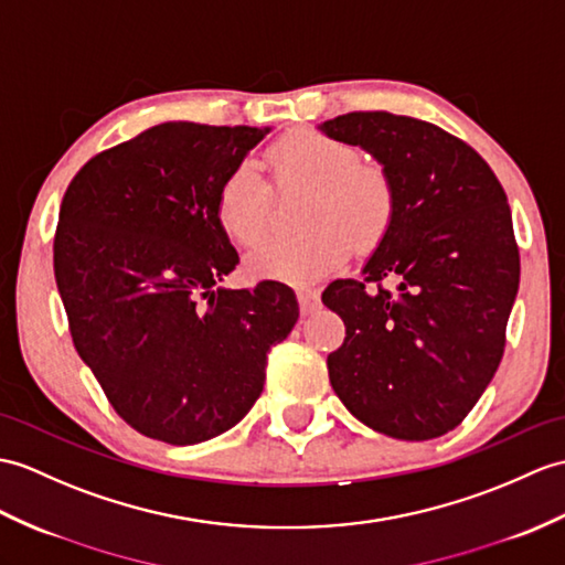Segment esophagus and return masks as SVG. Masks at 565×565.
Here are the masks:
<instances>
[{
    "label": "esophagus",
    "instance_id": "34e87169",
    "mask_svg": "<svg viewBox=\"0 0 565 565\" xmlns=\"http://www.w3.org/2000/svg\"><path fill=\"white\" fill-rule=\"evenodd\" d=\"M296 296H298L300 312H303V315L312 312V310H315V306H318V300H320L318 291H315V288H306V286H303V288H298Z\"/></svg>",
    "mask_w": 565,
    "mask_h": 565
}]
</instances>
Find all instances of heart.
<instances>
[{"label":"heart","instance_id":"b5f03b06","mask_svg":"<svg viewBox=\"0 0 565 565\" xmlns=\"http://www.w3.org/2000/svg\"><path fill=\"white\" fill-rule=\"evenodd\" d=\"M267 163L279 188H308L306 226L300 238H265L247 253V271L257 279L303 284L342 267L353 238L373 245L395 214V192L383 168L359 163V151L334 137L300 129L274 143ZM269 182L253 163L235 166L221 182L216 216L223 233L250 245L267 226Z\"/></svg>","mask_w":565,"mask_h":565}]
</instances>
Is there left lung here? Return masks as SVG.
<instances>
[{
	"instance_id": "1",
	"label": "left lung",
	"mask_w": 565,
	"mask_h": 565,
	"mask_svg": "<svg viewBox=\"0 0 565 565\" xmlns=\"http://www.w3.org/2000/svg\"><path fill=\"white\" fill-rule=\"evenodd\" d=\"M383 166L395 214L363 279H337L322 303L347 324L330 383L369 428L399 440L445 436L503 359L520 286L508 196L489 163L416 117L349 113L318 125ZM390 278L398 288L383 289Z\"/></svg>"
}]
</instances>
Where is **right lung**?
Segmentation results:
<instances>
[{"mask_svg":"<svg viewBox=\"0 0 565 565\" xmlns=\"http://www.w3.org/2000/svg\"><path fill=\"white\" fill-rule=\"evenodd\" d=\"M269 132L156 125L90 159L64 194L55 279L74 347L141 436L194 445L233 428L298 320L284 284L218 286L238 265L221 182Z\"/></svg>","mask_w":565,"mask_h":565,"instance_id":"add662e5","label":"right lung"}]
</instances>
